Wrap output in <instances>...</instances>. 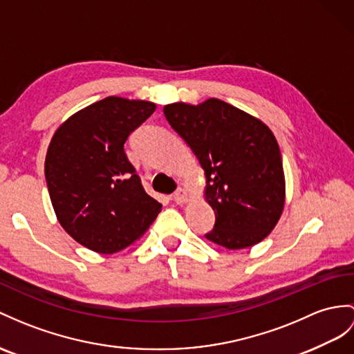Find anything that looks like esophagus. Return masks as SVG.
Segmentation results:
<instances>
[{
    "label": "esophagus",
    "mask_w": 354,
    "mask_h": 354,
    "mask_svg": "<svg viewBox=\"0 0 354 354\" xmlns=\"http://www.w3.org/2000/svg\"><path fill=\"white\" fill-rule=\"evenodd\" d=\"M172 200L176 201V204H183L187 201V192L185 187H178L177 191L172 195Z\"/></svg>",
    "instance_id": "esophagus-1"
}]
</instances>
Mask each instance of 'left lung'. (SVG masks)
I'll use <instances>...</instances> for the list:
<instances>
[{
    "label": "left lung",
    "instance_id": "left-lung-1",
    "mask_svg": "<svg viewBox=\"0 0 354 354\" xmlns=\"http://www.w3.org/2000/svg\"><path fill=\"white\" fill-rule=\"evenodd\" d=\"M163 114L204 169L205 201L216 216L205 237L227 249L260 243L286 203L282 158L270 129L219 99L171 103Z\"/></svg>",
    "mask_w": 354,
    "mask_h": 354
}]
</instances>
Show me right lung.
I'll return each instance as SVG.
<instances>
[{
	"label": "right lung",
	"mask_w": 354,
	"mask_h": 354,
	"mask_svg": "<svg viewBox=\"0 0 354 354\" xmlns=\"http://www.w3.org/2000/svg\"><path fill=\"white\" fill-rule=\"evenodd\" d=\"M156 105L109 96L57 129L45 177L58 222L77 243L114 254L140 239L162 204L144 191L124 142Z\"/></svg>",
	"instance_id": "right-lung-1"
}]
</instances>
